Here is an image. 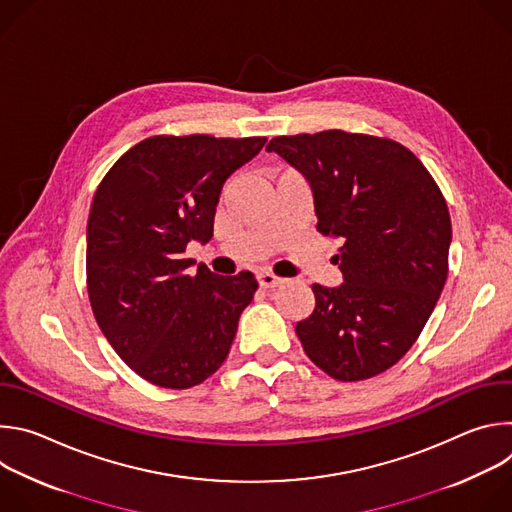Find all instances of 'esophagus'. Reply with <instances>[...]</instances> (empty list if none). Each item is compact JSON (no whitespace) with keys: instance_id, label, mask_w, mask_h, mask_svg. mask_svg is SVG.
<instances>
[{"instance_id":"esophagus-1","label":"esophagus","mask_w":512,"mask_h":512,"mask_svg":"<svg viewBox=\"0 0 512 512\" xmlns=\"http://www.w3.org/2000/svg\"><path fill=\"white\" fill-rule=\"evenodd\" d=\"M257 281H259V287H263V289L277 287V285H281V283H283V279H281V277H277V275H273V273H269V271L257 273Z\"/></svg>"}]
</instances>
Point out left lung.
<instances>
[{
  "label": "left lung",
  "instance_id": "obj_1",
  "mask_svg": "<svg viewBox=\"0 0 512 512\" xmlns=\"http://www.w3.org/2000/svg\"><path fill=\"white\" fill-rule=\"evenodd\" d=\"M310 182L318 233L340 239V287L312 285L314 312L296 324L310 360L336 381L377 377L419 338L448 277L446 198L403 143L342 129L267 143Z\"/></svg>",
  "mask_w": 512,
  "mask_h": 512
}]
</instances>
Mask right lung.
I'll use <instances>...</instances> for the list:
<instances>
[{
  "instance_id": "add662e5",
  "label": "right lung",
  "mask_w": 512,
  "mask_h": 512,
  "mask_svg": "<svg viewBox=\"0 0 512 512\" xmlns=\"http://www.w3.org/2000/svg\"><path fill=\"white\" fill-rule=\"evenodd\" d=\"M267 137L152 135L101 180L87 225V289L99 328L131 371L164 389L200 385L229 356L257 281L190 271L212 237L225 180Z\"/></svg>"
}]
</instances>
